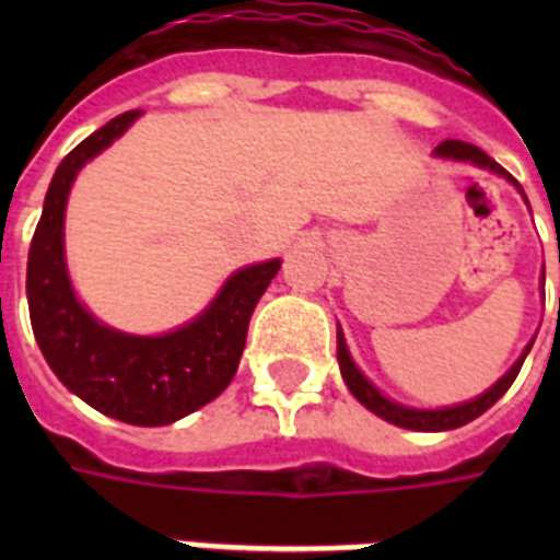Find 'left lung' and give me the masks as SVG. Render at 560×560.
Segmentation results:
<instances>
[{"label":"left lung","instance_id":"8db88e82","mask_svg":"<svg viewBox=\"0 0 560 560\" xmlns=\"http://www.w3.org/2000/svg\"><path fill=\"white\" fill-rule=\"evenodd\" d=\"M435 156H444V160H462V162H474V165H479V168H488L494 171V174H503L505 179H512L514 186H517V179L509 174V171L503 168V165H497L491 156H488L486 151H479L477 144H468V142H456V139H451V142H442L439 148H435ZM532 346H526V351H523V358L514 363L509 372L500 377V381L491 386V389L486 392V395H479V398L468 400V404H459V407H447V409H409V407H400V404H395V400L383 398L381 392L374 389L372 383L360 374V369L354 366V360H351L349 349H346V337H342V331H337V360H340V372H342V381H346V386L351 389V395L363 404L366 409H372L374 416L386 418L389 424H398V427H407V430H456V427L468 424V421H474V418H479L482 412H486L488 407H494L497 400L503 398L505 389L512 386L514 377H517V372H521L523 360H526V354H529Z\"/></svg>","mask_w":560,"mask_h":560}]
</instances>
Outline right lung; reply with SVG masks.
<instances>
[{
	"label": "right lung",
	"mask_w": 560,
	"mask_h": 560,
	"mask_svg": "<svg viewBox=\"0 0 560 560\" xmlns=\"http://www.w3.org/2000/svg\"><path fill=\"white\" fill-rule=\"evenodd\" d=\"M121 113L86 136L55 171L28 249V314L51 372L98 412L127 424L162 427L206 407L235 377L246 328L281 261L253 264L223 284L209 311L165 337H130L95 323L74 299L63 261V211L74 174L133 125Z\"/></svg>",
	"instance_id": "obj_1"
}]
</instances>
